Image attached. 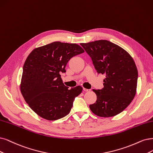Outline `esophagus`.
<instances>
[{"label": "esophagus", "instance_id": "esophagus-1", "mask_svg": "<svg viewBox=\"0 0 153 153\" xmlns=\"http://www.w3.org/2000/svg\"><path fill=\"white\" fill-rule=\"evenodd\" d=\"M83 91H86V92H89V91H91V89H86V88H83Z\"/></svg>", "mask_w": 153, "mask_h": 153}]
</instances>
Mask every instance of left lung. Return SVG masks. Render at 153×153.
<instances>
[{
  "instance_id": "8db88e82",
  "label": "left lung",
  "mask_w": 153,
  "mask_h": 153,
  "mask_svg": "<svg viewBox=\"0 0 153 153\" xmlns=\"http://www.w3.org/2000/svg\"><path fill=\"white\" fill-rule=\"evenodd\" d=\"M80 45L91 58L97 72L105 75L104 88L93 89L97 100L89 105L90 110L101 117L119 114L136 93L138 72L134 59L126 50L108 40Z\"/></svg>"
}]
</instances>
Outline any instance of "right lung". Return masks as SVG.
Listing matches in <instances>:
<instances>
[{
  "instance_id": "1",
  "label": "right lung",
  "mask_w": 153,
  "mask_h": 153,
  "mask_svg": "<svg viewBox=\"0 0 153 153\" xmlns=\"http://www.w3.org/2000/svg\"><path fill=\"white\" fill-rule=\"evenodd\" d=\"M84 52L76 43L55 42L34 49L23 66L21 93L30 108L40 117L56 120L70 113L75 98L82 88L65 86L60 73L69 60Z\"/></svg>"
}]
</instances>
